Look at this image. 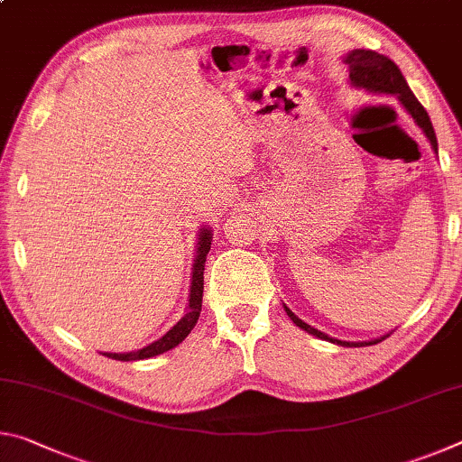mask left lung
I'll list each match as a JSON object with an SVG mask.
<instances>
[{
    "instance_id": "1",
    "label": "left lung",
    "mask_w": 462,
    "mask_h": 462,
    "mask_svg": "<svg viewBox=\"0 0 462 462\" xmlns=\"http://www.w3.org/2000/svg\"><path fill=\"white\" fill-rule=\"evenodd\" d=\"M344 62L348 65V79L353 88L366 89L369 93H383V96H395L397 99H400L403 107L410 112L413 122H416L418 126L424 130L426 138L430 140V144H432V148H434V152H438V140L434 134L432 122H430V116L426 114L424 106H421L416 99V96L411 93L408 81H405V77L402 75L400 67H397L393 60L385 57V54H379L374 51L356 49V51H350L346 57H344ZM285 311H287V316L293 319V324L300 326L301 330L310 332L311 336H318V338H322V340L340 344V346H371V344L385 340L389 336V334H385V336H381V338H374L369 342L334 340L328 334L316 330V328H311L306 322H301V319L297 318L287 306H285Z\"/></svg>"
}]
</instances>
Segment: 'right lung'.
I'll return each instance as SVG.
<instances>
[{"mask_svg": "<svg viewBox=\"0 0 462 462\" xmlns=\"http://www.w3.org/2000/svg\"><path fill=\"white\" fill-rule=\"evenodd\" d=\"M212 230L199 228V238H198V253H195L193 261V273H191V285H189V303H187L185 316L179 319V322L171 328V330L161 336L159 340H154L148 346L134 350V353H101L107 358H114V361H144V358H151L156 355L167 353V350L175 348L177 344H181L187 334L193 330V326L198 324L199 311H201V297H203V267H206V256L209 253V246H212Z\"/></svg>", "mask_w": 462, "mask_h": 462, "instance_id": "obj_1", "label": "right lung"}]
</instances>
